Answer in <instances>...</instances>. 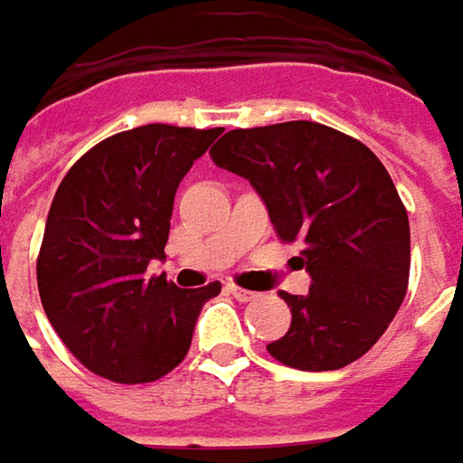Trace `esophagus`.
Returning a JSON list of instances; mask_svg holds the SVG:
<instances>
[{
  "instance_id": "1",
  "label": "esophagus",
  "mask_w": 463,
  "mask_h": 463,
  "mask_svg": "<svg viewBox=\"0 0 463 463\" xmlns=\"http://www.w3.org/2000/svg\"><path fill=\"white\" fill-rule=\"evenodd\" d=\"M231 294L238 298V301H253V298L258 297V294L248 291V288H241V286H231Z\"/></svg>"
}]
</instances>
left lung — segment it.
Instances as JSON below:
<instances>
[{"label": "left lung", "instance_id": "left-lung-1", "mask_svg": "<svg viewBox=\"0 0 463 463\" xmlns=\"http://www.w3.org/2000/svg\"><path fill=\"white\" fill-rule=\"evenodd\" d=\"M210 156L250 182L284 243H304L309 294L281 291L291 326L266 350L309 373L360 360L401 309L411 271L408 213L388 169L314 121L232 128Z\"/></svg>", "mask_w": 463, "mask_h": 463}]
</instances>
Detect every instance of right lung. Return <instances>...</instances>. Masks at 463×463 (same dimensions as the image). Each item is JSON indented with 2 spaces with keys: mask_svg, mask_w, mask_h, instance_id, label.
Segmentation results:
<instances>
[{
  "mask_svg": "<svg viewBox=\"0 0 463 463\" xmlns=\"http://www.w3.org/2000/svg\"><path fill=\"white\" fill-rule=\"evenodd\" d=\"M222 128L146 124L109 137L62 177L37 258L43 309L90 373L152 383L190 350L220 281L182 291L149 276L165 260L175 194Z\"/></svg>",
  "mask_w": 463,
  "mask_h": 463,
  "instance_id": "right-lung-1",
  "label": "right lung"
}]
</instances>
